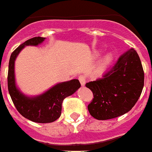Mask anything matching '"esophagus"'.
I'll list each match as a JSON object with an SVG mask.
<instances>
[{
    "instance_id": "34e87169",
    "label": "esophagus",
    "mask_w": 152,
    "mask_h": 152,
    "mask_svg": "<svg viewBox=\"0 0 152 152\" xmlns=\"http://www.w3.org/2000/svg\"><path fill=\"white\" fill-rule=\"evenodd\" d=\"M78 80H80L81 86H85V85H86V76H83V75H80V76L78 77Z\"/></svg>"
}]
</instances>
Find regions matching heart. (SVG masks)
<instances>
[{
    "label": "heart",
    "instance_id": "heart-1",
    "mask_svg": "<svg viewBox=\"0 0 152 152\" xmlns=\"http://www.w3.org/2000/svg\"><path fill=\"white\" fill-rule=\"evenodd\" d=\"M113 53H109L106 54V56L104 57V58L103 59V61H102V68H105L108 66L110 65V63L113 61Z\"/></svg>",
    "mask_w": 152,
    "mask_h": 152
}]
</instances>
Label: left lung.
I'll list each match as a JSON object with an SVG mask.
<instances>
[{
  "mask_svg": "<svg viewBox=\"0 0 152 152\" xmlns=\"http://www.w3.org/2000/svg\"><path fill=\"white\" fill-rule=\"evenodd\" d=\"M94 98L88 105L92 117L98 120L114 118L130 111L144 86V72L138 54L131 48L102 78L86 85Z\"/></svg>",
  "mask_w": 152,
  "mask_h": 152,
  "instance_id": "1",
  "label": "left lung"
}]
</instances>
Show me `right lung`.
Masks as SVG:
<instances>
[{
    "label": "right lung",
    "instance_id": "1",
    "mask_svg": "<svg viewBox=\"0 0 152 152\" xmlns=\"http://www.w3.org/2000/svg\"><path fill=\"white\" fill-rule=\"evenodd\" d=\"M45 38L34 37L25 41L10 55L8 70V91L14 104L22 116L28 120L48 124L56 121L61 116L62 101L67 96L76 92L80 84L77 79H73L57 84L43 94L28 97L17 88L15 78V61L20 51L25 46H37L44 41Z\"/></svg>",
    "mask_w": 152,
    "mask_h": 152
}]
</instances>
